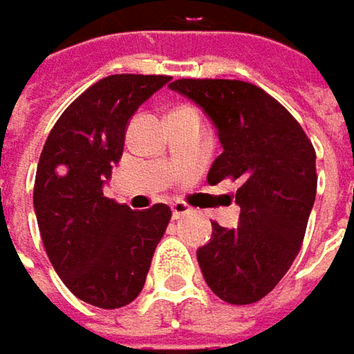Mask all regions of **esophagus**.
Listing matches in <instances>:
<instances>
[{
  "instance_id": "34e87169",
  "label": "esophagus",
  "mask_w": 354,
  "mask_h": 354,
  "mask_svg": "<svg viewBox=\"0 0 354 354\" xmlns=\"http://www.w3.org/2000/svg\"><path fill=\"white\" fill-rule=\"evenodd\" d=\"M188 212H190V207H188L186 203H182V201L172 203V216H174V218H180V216H184V214H188Z\"/></svg>"
}]
</instances>
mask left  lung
<instances>
[{"instance_id": "left-lung-1", "label": "left lung", "mask_w": 354, "mask_h": 354, "mask_svg": "<svg viewBox=\"0 0 354 354\" xmlns=\"http://www.w3.org/2000/svg\"><path fill=\"white\" fill-rule=\"evenodd\" d=\"M172 91L207 113L223 153L209 184L239 180L237 229L212 223L196 259L210 290L229 304H253L290 270L316 198V151L300 123L263 88L243 81L180 79Z\"/></svg>"}]
</instances>
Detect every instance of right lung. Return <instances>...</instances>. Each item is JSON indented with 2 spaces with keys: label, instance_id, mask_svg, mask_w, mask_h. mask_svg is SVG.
Instances as JSON below:
<instances>
[{
  "label": "right lung",
  "instance_id": "1",
  "mask_svg": "<svg viewBox=\"0 0 354 354\" xmlns=\"http://www.w3.org/2000/svg\"><path fill=\"white\" fill-rule=\"evenodd\" d=\"M170 77L113 75L88 86L52 127L34 182V212L50 263L86 304L121 308L145 283L172 210H131L103 194L129 119Z\"/></svg>",
  "mask_w": 354,
  "mask_h": 354
}]
</instances>
